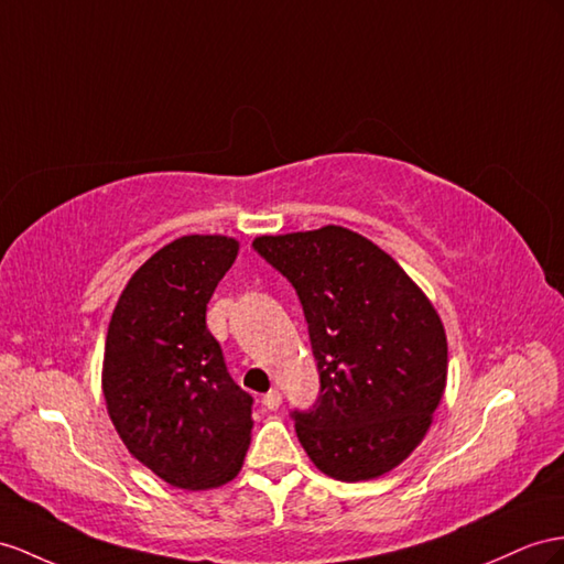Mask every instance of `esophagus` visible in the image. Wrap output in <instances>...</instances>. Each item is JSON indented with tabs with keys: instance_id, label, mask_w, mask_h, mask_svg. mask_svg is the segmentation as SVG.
<instances>
[{
	"instance_id": "1",
	"label": "esophagus",
	"mask_w": 564,
	"mask_h": 564,
	"mask_svg": "<svg viewBox=\"0 0 564 564\" xmlns=\"http://www.w3.org/2000/svg\"><path fill=\"white\" fill-rule=\"evenodd\" d=\"M262 405H264V410H279L281 393L276 391V388H271V391L262 398Z\"/></svg>"
}]
</instances>
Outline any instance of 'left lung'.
<instances>
[{"mask_svg": "<svg viewBox=\"0 0 564 564\" xmlns=\"http://www.w3.org/2000/svg\"><path fill=\"white\" fill-rule=\"evenodd\" d=\"M252 248L305 312L319 395L291 412L302 447L338 481L391 471L424 438L445 388L436 310L391 254L348 228L262 236Z\"/></svg>", "mask_w": 564, "mask_h": 564, "instance_id": "8db88e82", "label": "left lung"}]
</instances>
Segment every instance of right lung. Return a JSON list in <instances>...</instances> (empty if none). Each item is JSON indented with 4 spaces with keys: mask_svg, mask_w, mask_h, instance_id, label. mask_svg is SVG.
I'll return each mask as SVG.
<instances>
[{
    "mask_svg": "<svg viewBox=\"0 0 564 564\" xmlns=\"http://www.w3.org/2000/svg\"><path fill=\"white\" fill-rule=\"evenodd\" d=\"M236 254L224 236L169 242L128 281L107 330L113 426L144 467L187 490L234 479L250 445L254 400L207 328V302Z\"/></svg>",
    "mask_w": 564,
    "mask_h": 564,
    "instance_id": "obj_1",
    "label": "right lung"
}]
</instances>
